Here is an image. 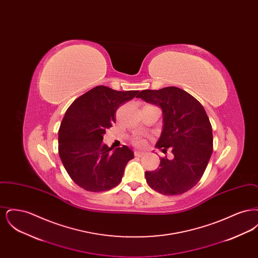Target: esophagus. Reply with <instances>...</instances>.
<instances>
[{"label":"esophagus","mask_w":258,"mask_h":258,"mask_svg":"<svg viewBox=\"0 0 258 258\" xmlns=\"http://www.w3.org/2000/svg\"><path fill=\"white\" fill-rule=\"evenodd\" d=\"M144 155H145V153L141 152V151H135V156H136V157H142Z\"/></svg>","instance_id":"34e87169"}]
</instances>
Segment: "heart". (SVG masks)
Segmentation results:
<instances>
[{"mask_svg":"<svg viewBox=\"0 0 258 258\" xmlns=\"http://www.w3.org/2000/svg\"><path fill=\"white\" fill-rule=\"evenodd\" d=\"M134 143H135V145L138 146V147H142V146H144L146 144V141H145L144 138H142L140 136H137V137H135V139H134Z\"/></svg>","mask_w":258,"mask_h":258,"instance_id":"obj_1","label":"heart"}]
</instances>
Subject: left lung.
Instances as JSON below:
<instances>
[{"label": "left lung", "instance_id": "obj_1", "mask_svg": "<svg viewBox=\"0 0 258 258\" xmlns=\"http://www.w3.org/2000/svg\"><path fill=\"white\" fill-rule=\"evenodd\" d=\"M137 98L160 106L162 132L156 147L173 159H160L155 171L145 172L148 184L164 196H178L200 181L213 153V132L206 111L191 95L177 87L143 90Z\"/></svg>", "mask_w": 258, "mask_h": 258}]
</instances>
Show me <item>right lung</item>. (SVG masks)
Segmentation results:
<instances>
[{"mask_svg":"<svg viewBox=\"0 0 258 258\" xmlns=\"http://www.w3.org/2000/svg\"><path fill=\"white\" fill-rule=\"evenodd\" d=\"M138 91L97 86L76 98L66 111L59 128V155L74 183L88 191H105L120 184L134 152L126 146L108 147L105 130L116 122L120 105Z\"/></svg>","mask_w":258,"mask_h":258,"instance_id":"1","label":"right lung"}]
</instances>
